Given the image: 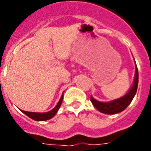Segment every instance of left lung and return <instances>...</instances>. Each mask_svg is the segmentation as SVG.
Masks as SVG:
<instances>
[{"label":"left lung","instance_id":"obj_1","mask_svg":"<svg viewBox=\"0 0 151 151\" xmlns=\"http://www.w3.org/2000/svg\"><path fill=\"white\" fill-rule=\"evenodd\" d=\"M137 85H138V70H137V67L136 65V72H135L133 85L132 88L129 90V91L124 96L121 97L120 99H116V100H113V101L108 102V103L99 102L91 96V101L95 106V108L98 109L100 112L105 114L119 113L120 111H124L132 102L134 95L136 94L137 90Z\"/></svg>","mask_w":151,"mask_h":151}]
</instances>
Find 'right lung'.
Returning a JSON list of instances; mask_svg holds the SVG:
<instances>
[{
	"label": "right lung",
	"instance_id": "right-lung-1",
	"mask_svg": "<svg viewBox=\"0 0 151 151\" xmlns=\"http://www.w3.org/2000/svg\"><path fill=\"white\" fill-rule=\"evenodd\" d=\"M63 100V95L61 96V98L58 102V104L56 105L55 108H53L52 110H51L50 111H47V112H45V113H38V112H31V111H22L24 114H26L27 116H29L31 119H33L35 120H49L51 118H52L56 114L57 111L59 110L60 107L61 105V103H62Z\"/></svg>",
	"mask_w": 151,
	"mask_h": 151
}]
</instances>
